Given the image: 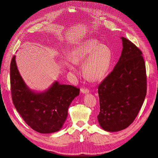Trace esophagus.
<instances>
[{"label": "esophagus", "instance_id": "obj_1", "mask_svg": "<svg viewBox=\"0 0 158 158\" xmlns=\"http://www.w3.org/2000/svg\"><path fill=\"white\" fill-rule=\"evenodd\" d=\"M80 91H81V92L83 93V94H87V93H89V90L88 89H87V88H85V87H84V88H83V87L81 88Z\"/></svg>", "mask_w": 158, "mask_h": 158}]
</instances>
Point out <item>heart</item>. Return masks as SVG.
I'll list each match as a JSON object with an SVG mask.
<instances>
[{
    "mask_svg": "<svg viewBox=\"0 0 158 158\" xmlns=\"http://www.w3.org/2000/svg\"><path fill=\"white\" fill-rule=\"evenodd\" d=\"M112 58L111 48L94 39L83 41L74 48L70 55V60L74 64L85 63L83 75L91 81H101L106 77L111 67ZM67 66L71 71L75 70L72 64L68 63Z\"/></svg>",
    "mask_w": 158,
    "mask_h": 158,
    "instance_id": "b5f03b06",
    "label": "heart"
}]
</instances>
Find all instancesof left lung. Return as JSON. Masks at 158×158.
Masks as SVG:
<instances>
[{
    "label": "left lung",
    "mask_w": 158,
    "mask_h": 158,
    "mask_svg": "<svg viewBox=\"0 0 158 158\" xmlns=\"http://www.w3.org/2000/svg\"><path fill=\"white\" fill-rule=\"evenodd\" d=\"M123 50L113 70L98 87L100 112L98 119L107 131H118L137 117L147 93L146 69L142 52L121 37Z\"/></svg>",
    "instance_id": "1"
}]
</instances>
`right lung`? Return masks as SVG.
<instances>
[{
  "label": "right lung",
  "instance_id": "add662e5",
  "mask_svg": "<svg viewBox=\"0 0 158 158\" xmlns=\"http://www.w3.org/2000/svg\"><path fill=\"white\" fill-rule=\"evenodd\" d=\"M15 56L10 65L11 97L16 110L35 131L50 133L59 131L68 116V107L80 89L57 81L43 92L30 90L18 71Z\"/></svg>",
  "mask_w": 158,
  "mask_h": 158
}]
</instances>
